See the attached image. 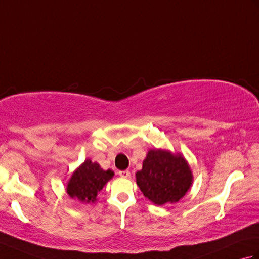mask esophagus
I'll use <instances>...</instances> for the list:
<instances>
[{
	"mask_svg": "<svg viewBox=\"0 0 259 259\" xmlns=\"http://www.w3.org/2000/svg\"><path fill=\"white\" fill-rule=\"evenodd\" d=\"M118 174H119L120 177H122V178H129L130 177V171H129V170H120Z\"/></svg>",
	"mask_w": 259,
	"mask_h": 259,
	"instance_id": "1",
	"label": "esophagus"
}]
</instances>
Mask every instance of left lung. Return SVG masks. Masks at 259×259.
Returning <instances> with one entry per match:
<instances>
[{
	"mask_svg": "<svg viewBox=\"0 0 259 259\" xmlns=\"http://www.w3.org/2000/svg\"><path fill=\"white\" fill-rule=\"evenodd\" d=\"M137 185L142 194L155 205L179 201L192 184L188 162L180 153L151 149L136 174Z\"/></svg>",
	"mask_w": 259,
	"mask_h": 259,
	"instance_id": "8db88e82",
	"label": "left lung"
}]
</instances>
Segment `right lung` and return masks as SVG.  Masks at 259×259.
Here are the masks:
<instances>
[{"label":"right lung","instance_id":"obj_1","mask_svg":"<svg viewBox=\"0 0 259 259\" xmlns=\"http://www.w3.org/2000/svg\"><path fill=\"white\" fill-rule=\"evenodd\" d=\"M112 170H103L100 164L87 159L74 170L67 186L68 195L83 203L97 201V196L113 177Z\"/></svg>","mask_w":259,"mask_h":259}]
</instances>
